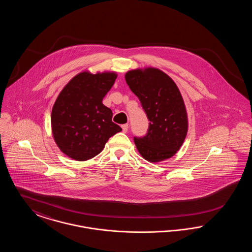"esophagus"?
<instances>
[{
  "label": "esophagus",
  "mask_w": 252,
  "mask_h": 252,
  "mask_svg": "<svg viewBox=\"0 0 252 252\" xmlns=\"http://www.w3.org/2000/svg\"><path fill=\"white\" fill-rule=\"evenodd\" d=\"M122 129H123V132L126 133V132H127V130H128V124L123 125V126H122Z\"/></svg>",
  "instance_id": "34e87169"
}]
</instances>
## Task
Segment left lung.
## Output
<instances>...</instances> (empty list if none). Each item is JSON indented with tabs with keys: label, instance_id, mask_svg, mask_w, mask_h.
Wrapping results in <instances>:
<instances>
[{
	"label": "left lung",
	"instance_id": "obj_1",
	"mask_svg": "<svg viewBox=\"0 0 252 252\" xmlns=\"http://www.w3.org/2000/svg\"><path fill=\"white\" fill-rule=\"evenodd\" d=\"M125 77L150 121L146 135L134 137L139 153L150 162L174 156L188 131L187 111L178 86L165 72L152 67L128 71Z\"/></svg>",
	"mask_w": 252,
	"mask_h": 252
}]
</instances>
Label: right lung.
Wrapping results in <instances>:
<instances>
[{"label":"right lung","mask_w":252,"mask_h":252,"mask_svg":"<svg viewBox=\"0 0 252 252\" xmlns=\"http://www.w3.org/2000/svg\"><path fill=\"white\" fill-rule=\"evenodd\" d=\"M117 73L85 71L76 74L58 96L51 115L53 137L69 158L84 161L98 155L108 139L122 130L103 98Z\"/></svg>","instance_id":"add662e5"}]
</instances>
